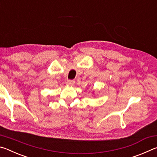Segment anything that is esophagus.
<instances>
[{
	"label": "esophagus",
	"mask_w": 157,
	"mask_h": 157,
	"mask_svg": "<svg viewBox=\"0 0 157 157\" xmlns=\"http://www.w3.org/2000/svg\"><path fill=\"white\" fill-rule=\"evenodd\" d=\"M66 83H67L68 85H70V86H73V85L75 84V80H71V79H68Z\"/></svg>",
	"instance_id": "34e87169"
}]
</instances>
